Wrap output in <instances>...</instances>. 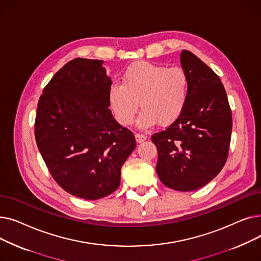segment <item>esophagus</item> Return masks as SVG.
I'll return each mask as SVG.
<instances>
[{"instance_id":"1","label":"esophagus","mask_w":261,"mask_h":261,"mask_svg":"<svg viewBox=\"0 0 261 261\" xmlns=\"http://www.w3.org/2000/svg\"><path fill=\"white\" fill-rule=\"evenodd\" d=\"M135 140H136V143H143L144 141L147 140V136L145 134H141V133H136L135 134Z\"/></svg>"}]
</instances>
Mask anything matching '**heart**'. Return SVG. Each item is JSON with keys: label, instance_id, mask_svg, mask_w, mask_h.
Masks as SVG:
<instances>
[{"label": "heart", "instance_id": "heart-1", "mask_svg": "<svg viewBox=\"0 0 261 261\" xmlns=\"http://www.w3.org/2000/svg\"><path fill=\"white\" fill-rule=\"evenodd\" d=\"M188 94L189 79L182 67L142 62L129 66L121 76V85L110 86L108 96L120 125L130 126L141 105L138 123L149 128L156 121L168 126L179 118Z\"/></svg>", "mask_w": 261, "mask_h": 261}]
</instances>
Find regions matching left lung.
I'll use <instances>...</instances> for the list:
<instances>
[{"label": "left lung", "instance_id": "1", "mask_svg": "<svg viewBox=\"0 0 261 261\" xmlns=\"http://www.w3.org/2000/svg\"><path fill=\"white\" fill-rule=\"evenodd\" d=\"M189 79L183 113L166 129L152 135L158 149L161 182L180 191H193L221 171L228 155L231 111L219 76L189 50L181 53Z\"/></svg>", "mask_w": 261, "mask_h": 261}]
</instances>
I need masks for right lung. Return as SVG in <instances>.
I'll use <instances>...</instances> for the list:
<instances>
[{"label": "right lung", "instance_id": "1", "mask_svg": "<svg viewBox=\"0 0 261 261\" xmlns=\"http://www.w3.org/2000/svg\"><path fill=\"white\" fill-rule=\"evenodd\" d=\"M102 60L76 58L54 75L38 101L35 136L57 184L86 200L111 195L135 149L133 133L109 109Z\"/></svg>", "mask_w": 261, "mask_h": 261}]
</instances>
